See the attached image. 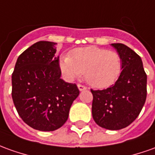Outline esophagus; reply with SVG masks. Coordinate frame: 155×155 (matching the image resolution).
Returning <instances> with one entry per match:
<instances>
[{
  "label": "esophagus",
  "mask_w": 155,
  "mask_h": 155,
  "mask_svg": "<svg viewBox=\"0 0 155 155\" xmlns=\"http://www.w3.org/2000/svg\"><path fill=\"white\" fill-rule=\"evenodd\" d=\"M78 88L80 91H84V90H85L87 88V87L84 86V85H82V84H78Z\"/></svg>",
  "instance_id": "34e87169"
}]
</instances>
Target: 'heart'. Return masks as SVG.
I'll use <instances>...</instances> for the list:
<instances>
[{
    "instance_id": "heart-1",
    "label": "heart",
    "mask_w": 155,
    "mask_h": 155,
    "mask_svg": "<svg viewBox=\"0 0 155 155\" xmlns=\"http://www.w3.org/2000/svg\"><path fill=\"white\" fill-rule=\"evenodd\" d=\"M59 67L67 79L73 80L84 74L92 87L104 88L118 78L122 61L115 51L89 46L73 50L70 56L61 57Z\"/></svg>"
}]
</instances>
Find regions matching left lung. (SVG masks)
Instances as JSON below:
<instances>
[{
	"instance_id": "left-lung-1",
	"label": "left lung",
	"mask_w": 155,
	"mask_h": 155,
	"mask_svg": "<svg viewBox=\"0 0 155 155\" xmlns=\"http://www.w3.org/2000/svg\"><path fill=\"white\" fill-rule=\"evenodd\" d=\"M120 55L122 71L115 84L93 90L92 115L96 124L108 130L125 128L136 120L147 97V75L136 52L123 44H111Z\"/></svg>"
}]
</instances>
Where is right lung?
<instances>
[{"label": "right lung", "instance_id": "1", "mask_svg": "<svg viewBox=\"0 0 155 155\" xmlns=\"http://www.w3.org/2000/svg\"><path fill=\"white\" fill-rule=\"evenodd\" d=\"M56 44L39 41L19 55L12 76V97L22 120L32 128L49 132L67 121L79 94L75 84L61 78Z\"/></svg>", "mask_w": 155, "mask_h": 155}]
</instances>
